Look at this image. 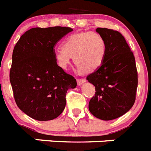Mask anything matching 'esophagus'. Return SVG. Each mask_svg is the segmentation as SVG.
<instances>
[{"mask_svg": "<svg viewBox=\"0 0 151 151\" xmlns=\"http://www.w3.org/2000/svg\"><path fill=\"white\" fill-rule=\"evenodd\" d=\"M86 80L85 78H77V83H78V85H81L82 84H83L84 82H85Z\"/></svg>", "mask_w": 151, "mask_h": 151, "instance_id": "obj_1", "label": "esophagus"}]
</instances>
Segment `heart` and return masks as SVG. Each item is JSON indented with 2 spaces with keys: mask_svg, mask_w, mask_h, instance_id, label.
Listing matches in <instances>:
<instances>
[{
  "mask_svg": "<svg viewBox=\"0 0 151 151\" xmlns=\"http://www.w3.org/2000/svg\"><path fill=\"white\" fill-rule=\"evenodd\" d=\"M106 54V43L96 32H82L69 35L63 47L54 51L57 65L66 69L73 57L74 63L84 73L95 71L104 63Z\"/></svg>",
  "mask_w": 151,
  "mask_h": 151,
  "instance_id": "1",
  "label": "heart"
}]
</instances>
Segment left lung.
<instances>
[{"label":"left lung","mask_w":151,"mask_h":151,"mask_svg":"<svg viewBox=\"0 0 151 151\" xmlns=\"http://www.w3.org/2000/svg\"><path fill=\"white\" fill-rule=\"evenodd\" d=\"M96 32L106 41V54L102 65L87 76L96 91L88 108L97 118L112 120L134 105L138 72L134 54L120 32L105 28H97Z\"/></svg>","instance_id":"8db88e82"}]
</instances>
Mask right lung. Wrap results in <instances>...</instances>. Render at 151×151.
Segmentation results:
<instances>
[{"instance_id": "right-lung-1", "label": "right lung", "mask_w": 151, "mask_h": 151, "mask_svg": "<svg viewBox=\"0 0 151 151\" xmlns=\"http://www.w3.org/2000/svg\"><path fill=\"white\" fill-rule=\"evenodd\" d=\"M73 31L69 27L32 28L16 44L12 56L10 81L18 107L38 121L60 115L66 92L76 87V80L64 72L54 58V46Z\"/></svg>"}]
</instances>
